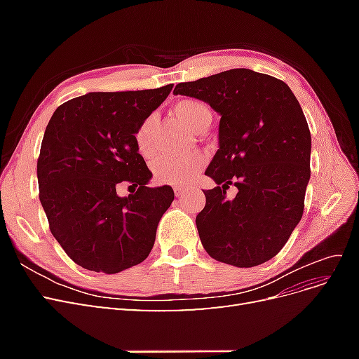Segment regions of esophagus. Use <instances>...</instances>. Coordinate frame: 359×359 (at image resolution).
<instances>
[{
  "label": "esophagus",
  "instance_id": "obj_1",
  "mask_svg": "<svg viewBox=\"0 0 359 359\" xmlns=\"http://www.w3.org/2000/svg\"><path fill=\"white\" fill-rule=\"evenodd\" d=\"M184 187H173V193H175V196H182L184 194Z\"/></svg>",
  "mask_w": 359,
  "mask_h": 359
}]
</instances>
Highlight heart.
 <instances>
[{
	"label": "heart",
	"instance_id": "heart-1",
	"mask_svg": "<svg viewBox=\"0 0 359 359\" xmlns=\"http://www.w3.org/2000/svg\"><path fill=\"white\" fill-rule=\"evenodd\" d=\"M173 112L177 118L194 133L210 124L211 112L203 102L196 99H186L173 106ZM156 118L154 115L147 116L140 123L135 132V147L137 153L148 158L153 156V128ZM206 165V156L202 151H196L186 157H158L153 161L154 181L165 186H187Z\"/></svg>",
	"mask_w": 359,
	"mask_h": 359
}]
</instances>
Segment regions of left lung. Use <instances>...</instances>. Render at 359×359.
<instances>
[{
    "label": "left lung",
    "mask_w": 359,
    "mask_h": 359,
    "mask_svg": "<svg viewBox=\"0 0 359 359\" xmlns=\"http://www.w3.org/2000/svg\"><path fill=\"white\" fill-rule=\"evenodd\" d=\"M173 93L222 115L220 148L205 172L217 187L203 190L196 217L206 253L238 268L273 259L301 220L310 180L311 136L297 97L283 81L248 69L181 82ZM231 185L238 193L227 201Z\"/></svg>",
    "instance_id": "left-lung-1"
}]
</instances>
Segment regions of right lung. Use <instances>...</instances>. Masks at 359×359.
<instances>
[{"label":"right lung","instance_id":"right-lung-1","mask_svg":"<svg viewBox=\"0 0 359 359\" xmlns=\"http://www.w3.org/2000/svg\"><path fill=\"white\" fill-rule=\"evenodd\" d=\"M172 83L156 90L88 93L53 112L37 160L39 198L49 229L79 266L116 274L148 257L157 224L173 201L135 147V132L165 102ZM121 183L137 191L116 194Z\"/></svg>","mask_w":359,"mask_h":359}]
</instances>
